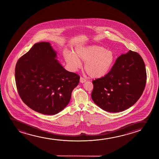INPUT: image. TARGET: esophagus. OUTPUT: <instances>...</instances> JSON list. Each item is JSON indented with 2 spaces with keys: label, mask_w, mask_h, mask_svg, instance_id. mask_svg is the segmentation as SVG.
Masks as SVG:
<instances>
[{
  "label": "esophagus",
  "mask_w": 159,
  "mask_h": 159,
  "mask_svg": "<svg viewBox=\"0 0 159 159\" xmlns=\"http://www.w3.org/2000/svg\"><path fill=\"white\" fill-rule=\"evenodd\" d=\"M86 79H85L83 77H80V82L81 83H84L85 82H86Z\"/></svg>",
  "instance_id": "obj_1"
}]
</instances>
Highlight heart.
<instances>
[{"label": "heart", "mask_w": 159, "mask_h": 159, "mask_svg": "<svg viewBox=\"0 0 159 159\" xmlns=\"http://www.w3.org/2000/svg\"><path fill=\"white\" fill-rule=\"evenodd\" d=\"M66 62L70 68L76 70L84 62V68L91 78L99 79L107 75L112 69L116 60L113 51L98 45L79 46L74 54L67 52L64 55Z\"/></svg>", "instance_id": "1"}]
</instances>
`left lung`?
I'll return each mask as SVG.
<instances>
[{
    "mask_svg": "<svg viewBox=\"0 0 159 159\" xmlns=\"http://www.w3.org/2000/svg\"><path fill=\"white\" fill-rule=\"evenodd\" d=\"M146 67L137 52L129 50L118 57L107 75L92 81V100L110 112L124 111L136 102L146 86Z\"/></svg>",
    "mask_w": 159,
    "mask_h": 159,
    "instance_id": "8db88e82",
    "label": "left lung"
}]
</instances>
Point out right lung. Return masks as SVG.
I'll return each mask as SVG.
<instances>
[{"label":"right lung","instance_id":"1","mask_svg":"<svg viewBox=\"0 0 159 159\" xmlns=\"http://www.w3.org/2000/svg\"><path fill=\"white\" fill-rule=\"evenodd\" d=\"M50 43H35L16 63L15 80L20 97L37 112L52 115L70 102L80 76L68 72L57 59Z\"/></svg>","mask_w":159,"mask_h":159}]
</instances>
